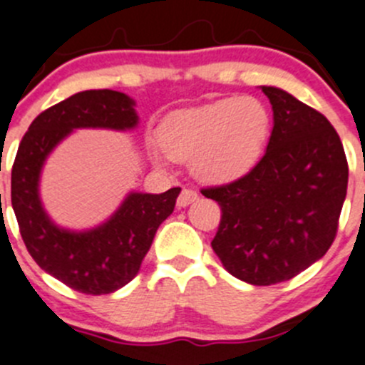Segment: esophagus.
<instances>
[{
  "instance_id": "34e87169",
  "label": "esophagus",
  "mask_w": 365,
  "mask_h": 365,
  "mask_svg": "<svg viewBox=\"0 0 365 365\" xmlns=\"http://www.w3.org/2000/svg\"><path fill=\"white\" fill-rule=\"evenodd\" d=\"M197 198H198L197 191L190 190V187H182V191L179 193V197H178V205L179 207H186V205H190L191 202H195Z\"/></svg>"
}]
</instances>
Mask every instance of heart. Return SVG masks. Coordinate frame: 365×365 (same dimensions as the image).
<instances>
[{
  "label": "heart",
  "mask_w": 365,
  "mask_h": 365,
  "mask_svg": "<svg viewBox=\"0 0 365 365\" xmlns=\"http://www.w3.org/2000/svg\"><path fill=\"white\" fill-rule=\"evenodd\" d=\"M269 133L272 115L262 101L227 97L168 115L160 140L174 160H193L202 181L229 182L257 165Z\"/></svg>",
  "instance_id": "obj_1"
}]
</instances>
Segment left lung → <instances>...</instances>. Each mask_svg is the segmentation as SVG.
I'll use <instances>...</instances> for the list:
<instances>
[{"label":"left lung","instance_id":"left-lung-1","mask_svg":"<svg viewBox=\"0 0 365 365\" xmlns=\"http://www.w3.org/2000/svg\"><path fill=\"white\" fill-rule=\"evenodd\" d=\"M264 156L243 178L202 187L222 209L211 247L227 272L254 286L284 282L323 257L337 236L348 161L324 115L275 86Z\"/></svg>","mask_w":365,"mask_h":365}]
</instances>
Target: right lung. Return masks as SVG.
I'll list each match as a JSON object with an SVG mask.
<instances>
[{"instance_id": "1", "label": "right lung", "mask_w": 365, "mask_h": 365, "mask_svg": "<svg viewBox=\"0 0 365 365\" xmlns=\"http://www.w3.org/2000/svg\"><path fill=\"white\" fill-rule=\"evenodd\" d=\"M133 106L135 101L115 90L74 93L31 122L12 167V207L34 261L71 289L93 297L113 293L135 279L181 187L160 195L131 193L106 223L71 232L46 215L38 178L48 154L72 129H131L138 122Z\"/></svg>"}]
</instances>
